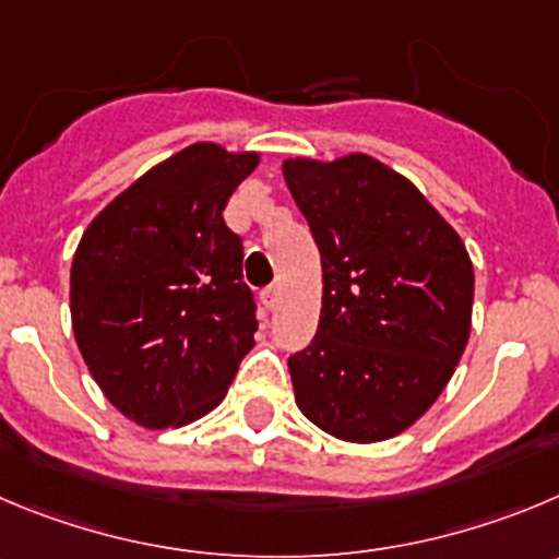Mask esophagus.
Returning a JSON list of instances; mask_svg holds the SVG:
<instances>
[{
    "mask_svg": "<svg viewBox=\"0 0 559 559\" xmlns=\"http://www.w3.org/2000/svg\"><path fill=\"white\" fill-rule=\"evenodd\" d=\"M262 300L267 309H275V306H278V286H267V289L262 292Z\"/></svg>",
    "mask_w": 559,
    "mask_h": 559,
    "instance_id": "1",
    "label": "esophagus"
}]
</instances>
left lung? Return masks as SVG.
<instances>
[{
  "label": "left lung",
  "instance_id": "8db88e82",
  "mask_svg": "<svg viewBox=\"0 0 559 559\" xmlns=\"http://www.w3.org/2000/svg\"><path fill=\"white\" fill-rule=\"evenodd\" d=\"M281 170L322 259L320 328L289 358L297 408L342 441L400 436L436 403L466 350V245L374 156H295Z\"/></svg>",
  "mask_w": 559,
  "mask_h": 559
}]
</instances>
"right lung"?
<instances>
[{
	"mask_svg": "<svg viewBox=\"0 0 559 559\" xmlns=\"http://www.w3.org/2000/svg\"><path fill=\"white\" fill-rule=\"evenodd\" d=\"M255 151L192 143L93 217L71 264V325L104 397L148 430L217 408L253 347L242 239L223 221Z\"/></svg>",
	"mask_w": 559,
	"mask_h": 559,
	"instance_id": "right-lung-1",
	"label": "right lung"
}]
</instances>
